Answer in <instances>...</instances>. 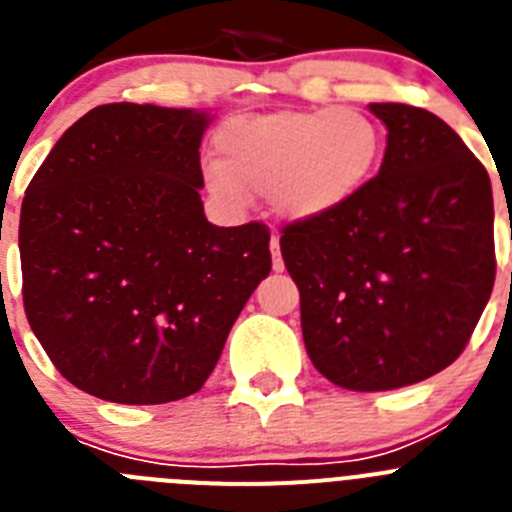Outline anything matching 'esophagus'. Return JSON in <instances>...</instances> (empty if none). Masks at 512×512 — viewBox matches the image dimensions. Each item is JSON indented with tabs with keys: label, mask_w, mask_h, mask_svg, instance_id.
<instances>
[{
	"label": "esophagus",
	"mask_w": 512,
	"mask_h": 512,
	"mask_svg": "<svg viewBox=\"0 0 512 512\" xmlns=\"http://www.w3.org/2000/svg\"><path fill=\"white\" fill-rule=\"evenodd\" d=\"M271 266H274V271H284V259H282V251H279L277 235L271 238Z\"/></svg>",
	"instance_id": "obj_1"
}]
</instances>
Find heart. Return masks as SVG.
I'll use <instances>...</instances> for the list:
<instances>
[{
	"instance_id": "1",
	"label": "heart",
	"mask_w": 512,
	"mask_h": 512,
	"mask_svg": "<svg viewBox=\"0 0 512 512\" xmlns=\"http://www.w3.org/2000/svg\"><path fill=\"white\" fill-rule=\"evenodd\" d=\"M215 148L220 166L207 179L217 194L241 200L243 189L271 192L282 215L310 220L364 192L377 171L382 133L351 107L284 110L228 120Z\"/></svg>"
}]
</instances>
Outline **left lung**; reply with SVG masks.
Masks as SVG:
<instances>
[{
  "label": "left lung",
  "instance_id": "left-lung-1",
  "mask_svg": "<svg viewBox=\"0 0 512 512\" xmlns=\"http://www.w3.org/2000/svg\"><path fill=\"white\" fill-rule=\"evenodd\" d=\"M382 169L364 192L282 228L315 369L343 390L408 387L454 364L495 284L487 169L433 112L382 102Z\"/></svg>",
  "mask_w": 512,
  "mask_h": 512
}]
</instances>
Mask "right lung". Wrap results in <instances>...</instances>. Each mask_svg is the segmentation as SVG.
Instances as JSON below:
<instances>
[{"label":"right lung","instance_id":"add662e5","mask_svg":"<svg viewBox=\"0 0 512 512\" xmlns=\"http://www.w3.org/2000/svg\"><path fill=\"white\" fill-rule=\"evenodd\" d=\"M205 112L99 104L58 138L20 212L22 305L74 387L122 405L202 390L269 277V228L202 212Z\"/></svg>","mask_w":512,"mask_h":512}]
</instances>
